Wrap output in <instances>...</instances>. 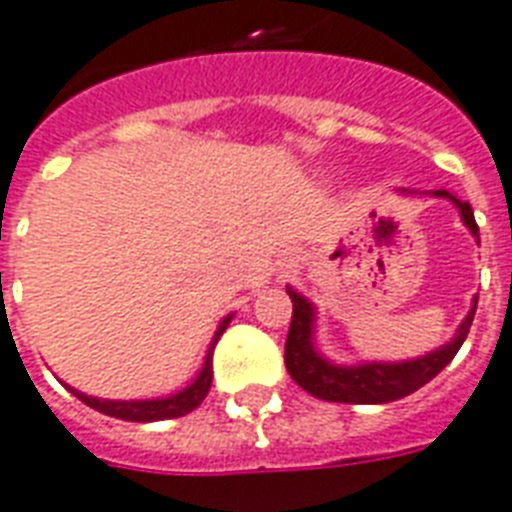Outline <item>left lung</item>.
Instances as JSON below:
<instances>
[{
    "mask_svg": "<svg viewBox=\"0 0 512 512\" xmlns=\"http://www.w3.org/2000/svg\"><path fill=\"white\" fill-rule=\"evenodd\" d=\"M435 195H446L451 198L467 228L478 236V222L470 209V204H462L459 198L448 195L446 190H438ZM287 295L292 298V322L290 333H287V343H284V365L292 381L306 389L308 395L327 400V403H357V405H376V403H392L400 397L413 395L416 389L432 381L440 370L446 368L448 362L454 360L456 351L462 349L464 338L470 333L473 325L475 308H478V298H475L470 314L464 317L459 333L451 343H446L443 349L432 351L427 357L411 362H397V365H384V362H370V365H357V368H338L322 360L314 343H311V322H314V308L303 295L287 287Z\"/></svg>",
    "mask_w": 512,
    "mask_h": 512,
    "instance_id": "8db88e82",
    "label": "left lung"
}]
</instances>
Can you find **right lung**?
<instances>
[{"instance_id": "1", "label": "right lung", "mask_w": 512, "mask_h": 512, "mask_svg": "<svg viewBox=\"0 0 512 512\" xmlns=\"http://www.w3.org/2000/svg\"><path fill=\"white\" fill-rule=\"evenodd\" d=\"M230 317L225 319L214 335L212 346H209V354H206V362L198 378H195L193 384L177 392V395L163 397V400H136V403H115V400H96V397H88L83 392H74V395L80 397L85 405H91L96 411L107 413V416H115V419H126V421H161V419H177V416H185V413L195 411L198 405L204 403V397L209 395V386H212V351L220 341V335L225 333V327H228Z\"/></svg>"}]
</instances>
